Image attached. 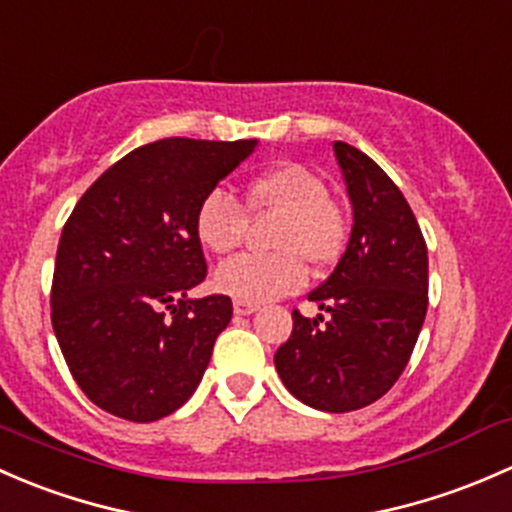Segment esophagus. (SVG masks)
Masks as SVG:
<instances>
[{
  "label": "esophagus",
  "instance_id": "1",
  "mask_svg": "<svg viewBox=\"0 0 512 512\" xmlns=\"http://www.w3.org/2000/svg\"><path fill=\"white\" fill-rule=\"evenodd\" d=\"M258 310V303H249V300H234V313L236 315H251Z\"/></svg>",
  "mask_w": 512,
  "mask_h": 512
}]
</instances>
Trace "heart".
Wrapping results in <instances>:
<instances>
[{
  "mask_svg": "<svg viewBox=\"0 0 512 512\" xmlns=\"http://www.w3.org/2000/svg\"><path fill=\"white\" fill-rule=\"evenodd\" d=\"M249 209L278 212L276 254H241L214 273V286L236 300L263 303L298 291L308 278L303 258L328 263L340 254L345 221L330 199L328 184L298 162H283L249 184ZM246 207L226 189L214 187L194 214L197 239L214 254H229L246 231Z\"/></svg>",
  "mask_w": 512,
  "mask_h": 512,
  "instance_id": "heart-1",
  "label": "heart"
}]
</instances>
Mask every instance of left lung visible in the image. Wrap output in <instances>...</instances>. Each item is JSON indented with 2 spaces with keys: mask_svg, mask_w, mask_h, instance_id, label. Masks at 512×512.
I'll use <instances>...</instances> for the list:
<instances>
[{
  "mask_svg": "<svg viewBox=\"0 0 512 512\" xmlns=\"http://www.w3.org/2000/svg\"><path fill=\"white\" fill-rule=\"evenodd\" d=\"M352 202V231L328 281L293 310L276 370L288 392L320 412H355L392 389L429 305V256L412 207L387 172L347 142L333 145Z\"/></svg>",
  "mask_w": 512,
  "mask_h": 512,
  "instance_id": "8db88e82",
  "label": "left lung"
}]
</instances>
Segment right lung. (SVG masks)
I'll use <instances>...</instances> for the list:
<instances>
[{
    "label": "right lung",
    "mask_w": 512,
    "mask_h": 512,
    "mask_svg": "<svg viewBox=\"0 0 512 512\" xmlns=\"http://www.w3.org/2000/svg\"><path fill=\"white\" fill-rule=\"evenodd\" d=\"M256 140L167 138L128 152L61 231L51 323L78 387L108 414L157 421L194 394L229 295L187 298L207 261L194 214Z\"/></svg>",
    "instance_id": "right-lung-1"
}]
</instances>
